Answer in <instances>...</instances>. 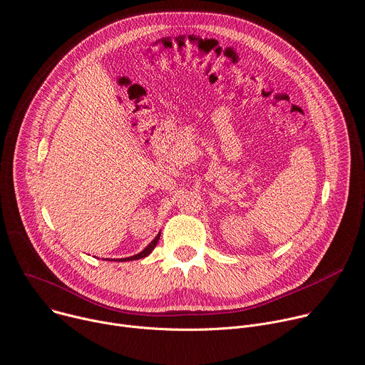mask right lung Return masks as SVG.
<instances>
[{
  "label": "right lung",
  "mask_w": 365,
  "mask_h": 365,
  "mask_svg": "<svg viewBox=\"0 0 365 365\" xmlns=\"http://www.w3.org/2000/svg\"><path fill=\"white\" fill-rule=\"evenodd\" d=\"M158 240H160V235H157L155 236V239L143 250V252H140L138 255H134V256H130V257H123V259H118V262H126V260H137V259H143V257H145V256H148L153 250H154V247H155V245L158 243ZM106 260H109V259H106Z\"/></svg>",
  "instance_id": "add662e5"
}]
</instances>
